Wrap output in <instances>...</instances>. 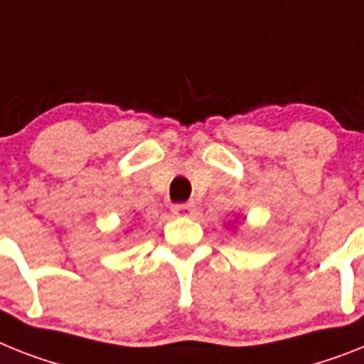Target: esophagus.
<instances>
[{"mask_svg":"<svg viewBox=\"0 0 364 364\" xmlns=\"http://www.w3.org/2000/svg\"><path fill=\"white\" fill-rule=\"evenodd\" d=\"M173 212H175V214L188 215V218H191V215L195 214V204H193V203L175 204V206H173Z\"/></svg>","mask_w":364,"mask_h":364,"instance_id":"34e87169","label":"esophagus"}]
</instances>
